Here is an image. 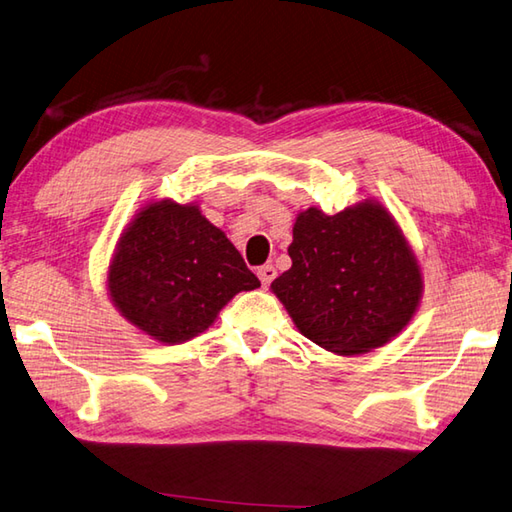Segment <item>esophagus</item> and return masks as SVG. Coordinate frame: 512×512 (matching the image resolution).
<instances>
[{"label": "esophagus", "mask_w": 512, "mask_h": 512, "mask_svg": "<svg viewBox=\"0 0 512 512\" xmlns=\"http://www.w3.org/2000/svg\"><path fill=\"white\" fill-rule=\"evenodd\" d=\"M257 275H259V279H262V286L266 288V286H270V282H273V279L277 277V270H275L273 264H266V266H262V268L257 270Z\"/></svg>", "instance_id": "34e87169"}]
</instances>
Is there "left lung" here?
<instances>
[{
    "label": "left lung",
    "mask_w": 512,
    "mask_h": 512,
    "mask_svg": "<svg viewBox=\"0 0 512 512\" xmlns=\"http://www.w3.org/2000/svg\"><path fill=\"white\" fill-rule=\"evenodd\" d=\"M293 259L270 288L299 333L337 355L384 346L413 319L422 270L388 210L364 202L337 215L299 213Z\"/></svg>",
    "instance_id": "1"
}]
</instances>
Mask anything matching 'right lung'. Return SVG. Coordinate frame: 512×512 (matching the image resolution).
I'll return each mask as SVG.
<instances>
[{
	"label": "right lung",
	"instance_id": "obj_1",
	"mask_svg": "<svg viewBox=\"0 0 512 512\" xmlns=\"http://www.w3.org/2000/svg\"><path fill=\"white\" fill-rule=\"evenodd\" d=\"M262 284L230 239L193 204H148L119 239L108 293L130 324L182 344L215 322L230 299Z\"/></svg>",
	"mask_w": 512,
	"mask_h": 512
}]
</instances>
